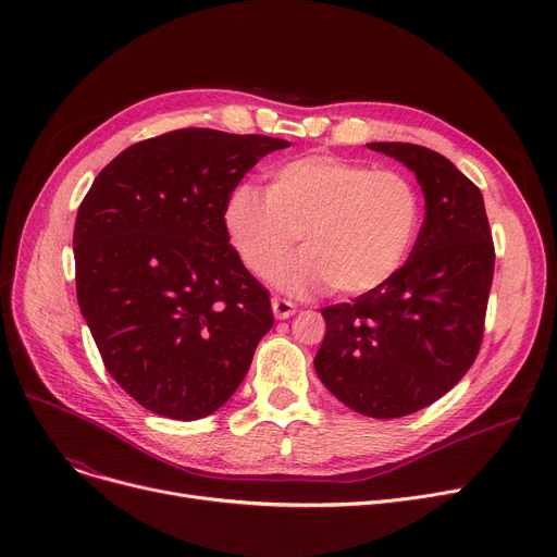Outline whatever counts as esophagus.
Returning a JSON list of instances; mask_svg holds the SVG:
<instances>
[{
  "label": "esophagus",
  "mask_w": 557,
  "mask_h": 557,
  "mask_svg": "<svg viewBox=\"0 0 557 557\" xmlns=\"http://www.w3.org/2000/svg\"><path fill=\"white\" fill-rule=\"evenodd\" d=\"M273 313H275V318L277 320H284V318H290L296 313V305L290 302V300H286V298H273Z\"/></svg>",
  "instance_id": "1"
}]
</instances>
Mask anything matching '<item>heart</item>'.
<instances>
[{
    "label": "heart",
    "instance_id": "heart-1",
    "mask_svg": "<svg viewBox=\"0 0 557 557\" xmlns=\"http://www.w3.org/2000/svg\"><path fill=\"white\" fill-rule=\"evenodd\" d=\"M420 223L411 178L325 153L273 166L267 191L239 185L223 210L230 244L257 277L273 275L300 242L302 252L277 273L296 294L330 284L361 296L384 286L411 255Z\"/></svg>",
    "mask_w": 557,
    "mask_h": 557
}]
</instances>
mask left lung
Listing matches in <instances>:
<instances>
[{
	"instance_id": "left-lung-1",
	"label": "left lung",
	"mask_w": 557,
	"mask_h": 557,
	"mask_svg": "<svg viewBox=\"0 0 557 557\" xmlns=\"http://www.w3.org/2000/svg\"><path fill=\"white\" fill-rule=\"evenodd\" d=\"M416 171L424 221L404 267L352 302L323 307L320 382L352 411L391 420L451 391L479 357L494 275L481 189L426 146L374 141Z\"/></svg>"
}]
</instances>
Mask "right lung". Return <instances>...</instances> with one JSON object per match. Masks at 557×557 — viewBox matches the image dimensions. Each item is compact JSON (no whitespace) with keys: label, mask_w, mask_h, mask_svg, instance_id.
I'll return each instance as SVG.
<instances>
[{"label":"right lung","mask_w":557,"mask_h":557,"mask_svg":"<svg viewBox=\"0 0 557 557\" xmlns=\"http://www.w3.org/2000/svg\"><path fill=\"white\" fill-rule=\"evenodd\" d=\"M267 135L181 128L137 141L95 178L74 225L76 298L106 370L146 411L214 413L273 327L271 296L223 225Z\"/></svg>","instance_id":"obj_1"}]
</instances>
